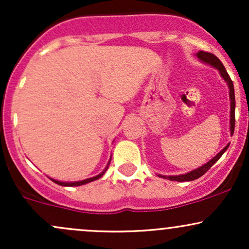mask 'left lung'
Segmentation results:
<instances>
[{"mask_svg":"<svg viewBox=\"0 0 249 249\" xmlns=\"http://www.w3.org/2000/svg\"><path fill=\"white\" fill-rule=\"evenodd\" d=\"M198 58L201 61L202 63H206V64L211 65L213 67L214 69H216L219 71L220 76L222 77V79L227 83L228 89H230V101H231V113H230V130H231V136H233L234 133V125H235V95H234V85L232 79L230 78L228 76L227 71H226L224 64L220 62V59L216 56H214L213 53H205V51H199L198 53L196 55ZM228 146H230V142H228L226 146L222 148L220 152L216 154L215 157H213L210 161H207L206 164H204L202 166H200L196 170L191 171V172L184 173V174H179V176H161V174H158V177L164 179H168V180H172V181H192V180H196L200 178L201 176H204L205 173L210 170L211 167L215 164L216 161L219 160L220 157L222 156L226 152Z\"/></svg>","mask_w":249,"mask_h":249,"instance_id":"obj_1","label":"left lung"}]
</instances>
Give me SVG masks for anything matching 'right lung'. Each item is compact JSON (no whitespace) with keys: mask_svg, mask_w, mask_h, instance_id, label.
Returning a JSON list of instances; mask_svg holds the SVG:
<instances>
[{"mask_svg":"<svg viewBox=\"0 0 249 249\" xmlns=\"http://www.w3.org/2000/svg\"><path fill=\"white\" fill-rule=\"evenodd\" d=\"M110 161H111V158H110V160H108V162H107V167L104 168V171H103L102 173H99L98 176L92 177V178H88V179H84V180H79V181H70V182H67V181H59V180H56V179H53V178H50V179L53 180V182H56L57 185H61V186H69V187H72V186H82V185L88 184V182L95 181V180L99 179V178H102L103 174H104L105 172H107V170L108 165H110Z\"/></svg>","mask_w":249,"mask_h":249,"instance_id":"1","label":"right lung"}]
</instances>
